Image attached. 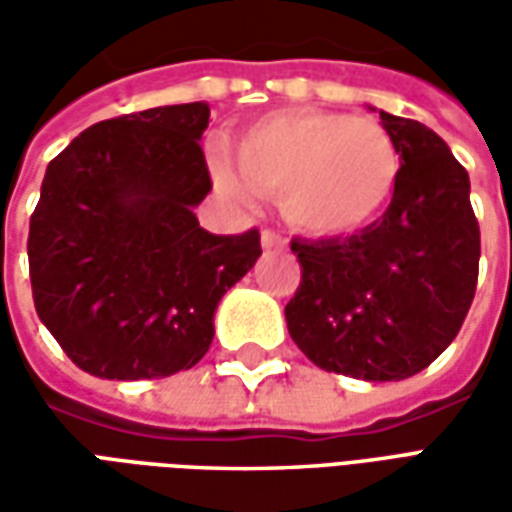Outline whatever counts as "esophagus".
I'll use <instances>...</instances> for the list:
<instances>
[{"instance_id": "obj_1", "label": "esophagus", "mask_w": 512, "mask_h": 512, "mask_svg": "<svg viewBox=\"0 0 512 512\" xmlns=\"http://www.w3.org/2000/svg\"><path fill=\"white\" fill-rule=\"evenodd\" d=\"M260 244H263V249H279V246H285V235L274 233V230H263Z\"/></svg>"}]
</instances>
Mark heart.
Wrapping results in <instances>:
<instances>
[{
    "label": "heart",
    "instance_id": "obj_1",
    "mask_svg": "<svg viewBox=\"0 0 512 512\" xmlns=\"http://www.w3.org/2000/svg\"><path fill=\"white\" fill-rule=\"evenodd\" d=\"M235 168L211 158L216 186L233 197H279L293 227L348 235L376 222L395 194L400 156L384 126L340 112L293 109L260 117L235 142Z\"/></svg>",
    "mask_w": 512,
    "mask_h": 512
}]
</instances>
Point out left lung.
I'll list each match as a JSON object with an SVG mask.
<instances>
[{"label": "left lung", "instance_id": "8db88e82", "mask_svg": "<svg viewBox=\"0 0 512 512\" xmlns=\"http://www.w3.org/2000/svg\"><path fill=\"white\" fill-rule=\"evenodd\" d=\"M400 156L392 202L348 238L301 241V282L288 332L326 373L403 381L439 359L461 332L480 266L469 172L417 120L381 112Z\"/></svg>", "mask_w": 512, "mask_h": 512}]
</instances>
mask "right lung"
<instances>
[{
  "mask_svg": "<svg viewBox=\"0 0 512 512\" xmlns=\"http://www.w3.org/2000/svg\"><path fill=\"white\" fill-rule=\"evenodd\" d=\"M208 104L95 123L51 158L29 219L38 318L84 373L167 378L208 354L213 312L255 266L260 233L213 235L200 139Z\"/></svg>",
  "mask_w": 512,
  "mask_h": 512,
  "instance_id": "obj_1",
  "label": "right lung"
}]
</instances>
